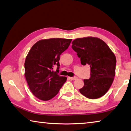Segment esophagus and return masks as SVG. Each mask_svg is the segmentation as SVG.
<instances>
[{"instance_id": "34e87169", "label": "esophagus", "mask_w": 131, "mask_h": 131, "mask_svg": "<svg viewBox=\"0 0 131 131\" xmlns=\"http://www.w3.org/2000/svg\"><path fill=\"white\" fill-rule=\"evenodd\" d=\"M70 79L71 80H72V81H75V80H76L78 79V78L77 77H70Z\"/></svg>"}]
</instances>
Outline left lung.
<instances>
[{
  "label": "left lung",
  "mask_w": 131,
  "mask_h": 131,
  "mask_svg": "<svg viewBox=\"0 0 131 131\" xmlns=\"http://www.w3.org/2000/svg\"><path fill=\"white\" fill-rule=\"evenodd\" d=\"M72 48L81 58V64L90 67V78L84 79L79 91L89 99L105 95L111 88L116 74V58L106 43L100 38L86 37L72 41Z\"/></svg>",
  "instance_id": "8db88e82"
}]
</instances>
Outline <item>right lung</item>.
<instances>
[{"mask_svg":"<svg viewBox=\"0 0 131 131\" xmlns=\"http://www.w3.org/2000/svg\"><path fill=\"white\" fill-rule=\"evenodd\" d=\"M72 39H44L34 43L25 61V76L33 94L39 100L48 101L59 93L67 77L57 75L53 71L60 56L69 47Z\"/></svg>","mask_w":131,"mask_h":131,"instance_id":"add662e5","label":"right lung"}]
</instances>
